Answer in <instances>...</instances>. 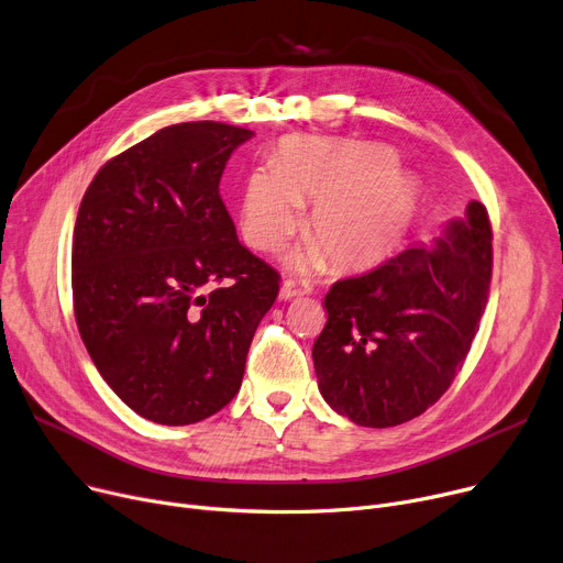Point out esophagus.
I'll list each match as a JSON object with an SVG mask.
<instances>
[{
	"instance_id": "esophagus-1",
	"label": "esophagus",
	"mask_w": 563,
	"mask_h": 563,
	"mask_svg": "<svg viewBox=\"0 0 563 563\" xmlns=\"http://www.w3.org/2000/svg\"><path fill=\"white\" fill-rule=\"evenodd\" d=\"M310 291H312V287L306 280L287 278L280 285V301H289V298H294V296H303V294H310Z\"/></svg>"
}]
</instances>
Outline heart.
I'll return each instance as SVG.
<instances>
[{
	"label": "heart",
	"mask_w": 563,
	"mask_h": 563,
	"mask_svg": "<svg viewBox=\"0 0 563 563\" xmlns=\"http://www.w3.org/2000/svg\"><path fill=\"white\" fill-rule=\"evenodd\" d=\"M314 203V238L289 253L294 269L319 267L328 253L340 267H368L389 257L419 208L415 178L400 172L391 146L344 137L294 135L278 144L274 167L249 174L240 229L255 251L280 249Z\"/></svg>",
	"instance_id": "heart-1"
}]
</instances>
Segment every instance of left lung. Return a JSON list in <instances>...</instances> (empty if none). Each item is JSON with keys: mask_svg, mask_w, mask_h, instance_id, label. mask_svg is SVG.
Wrapping results in <instances>:
<instances>
[{"mask_svg": "<svg viewBox=\"0 0 563 563\" xmlns=\"http://www.w3.org/2000/svg\"><path fill=\"white\" fill-rule=\"evenodd\" d=\"M492 227L479 201L434 244L334 283L312 360L323 400L364 428H391L434 405L462 368L492 283Z\"/></svg>", "mask_w": 563, "mask_h": 563, "instance_id": "1", "label": "left lung"}]
</instances>
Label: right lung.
Wrapping results in <instances>:
<instances>
[{
    "instance_id": "right-lung-1",
    "label": "right lung",
    "mask_w": 563,
    "mask_h": 563,
    "mask_svg": "<svg viewBox=\"0 0 563 563\" xmlns=\"http://www.w3.org/2000/svg\"><path fill=\"white\" fill-rule=\"evenodd\" d=\"M253 131L185 122L108 161L71 244L81 340L108 387L161 426L212 417L240 391L280 276L240 244L219 197ZM203 288H210L208 295Z\"/></svg>"
}]
</instances>
